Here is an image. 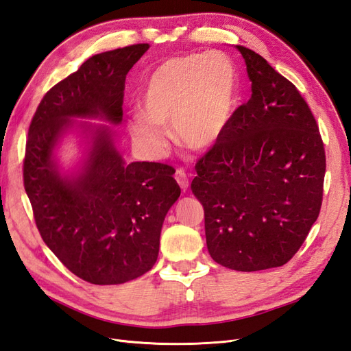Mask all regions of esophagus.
I'll list each match as a JSON object with an SVG mask.
<instances>
[{
	"label": "esophagus",
	"mask_w": 351,
	"mask_h": 351,
	"mask_svg": "<svg viewBox=\"0 0 351 351\" xmlns=\"http://www.w3.org/2000/svg\"><path fill=\"white\" fill-rule=\"evenodd\" d=\"M176 180H177L178 186L182 187L183 192H186V190L189 189V177L184 173V169H182V168L177 169V171H176Z\"/></svg>",
	"instance_id": "obj_1"
}]
</instances>
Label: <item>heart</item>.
<instances>
[{"instance_id": "1", "label": "heart", "mask_w": 351, "mask_h": 351, "mask_svg": "<svg viewBox=\"0 0 351 351\" xmlns=\"http://www.w3.org/2000/svg\"><path fill=\"white\" fill-rule=\"evenodd\" d=\"M141 105L142 111L129 117V129L147 152L165 151L162 127L168 125L189 149H208L224 136L236 111L234 62L218 51L167 58L147 77Z\"/></svg>"}]
</instances>
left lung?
<instances>
[{
	"mask_svg": "<svg viewBox=\"0 0 351 351\" xmlns=\"http://www.w3.org/2000/svg\"><path fill=\"white\" fill-rule=\"evenodd\" d=\"M236 49L252 97L199 159L192 192L205 210L210 258L253 272L282 267L309 234L322 204L325 151L294 84L254 51Z\"/></svg>",
	"mask_w": 351,
	"mask_h": 351,
	"instance_id": "obj_1",
	"label": "left lung"
}]
</instances>
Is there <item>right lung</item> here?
<instances>
[{
	"instance_id": "right-lung-1",
	"label": "right lung",
	"mask_w": 351,
	"mask_h": 351,
	"mask_svg": "<svg viewBox=\"0 0 351 351\" xmlns=\"http://www.w3.org/2000/svg\"><path fill=\"white\" fill-rule=\"evenodd\" d=\"M147 49L92 56L45 95L29 127L23 178L36 227L64 267L90 284H123L149 271L182 193L173 167L127 162L111 127L123 121L125 74ZM70 134L81 155L64 166L59 149Z\"/></svg>"
}]
</instances>
